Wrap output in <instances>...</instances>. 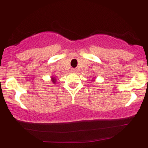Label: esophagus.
I'll list each match as a JSON object with an SVG mask.
<instances>
[{"label": "esophagus", "instance_id": "1", "mask_svg": "<svg viewBox=\"0 0 148 148\" xmlns=\"http://www.w3.org/2000/svg\"><path fill=\"white\" fill-rule=\"evenodd\" d=\"M71 72H73V73H75V72H77V70H76V69H71Z\"/></svg>", "mask_w": 148, "mask_h": 148}]
</instances>
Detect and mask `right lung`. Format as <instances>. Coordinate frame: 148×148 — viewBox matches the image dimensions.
Instances as JSON below:
<instances>
[{
    "label": "right lung",
    "instance_id": "1",
    "mask_svg": "<svg viewBox=\"0 0 148 148\" xmlns=\"http://www.w3.org/2000/svg\"><path fill=\"white\" fill-rule=\"evenodd\" d=\"M51 79H52V82H53V83L56 82V79H55V78H53V77H52Z\"/></svg>",
    "mask_w": 148,
    "mask_h": 148
}]
</instances>
